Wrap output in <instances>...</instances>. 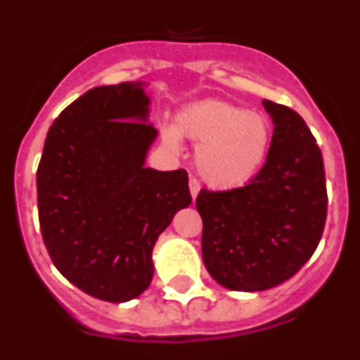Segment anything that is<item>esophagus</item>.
Returning a JSON list of instances; mask_svg holds the SVG:
<instances>
[{"label": "esophagus", "mask_w": 360, "mask_h": 360, "mask_svg": "<svg viewBox=\"0 0 360 360\" xmlns=\"http://www.w3.org/2000/svg\"><path fill=\"white\" fill-rule=\"evenodd\" d=\"M189 191H191V196H193V200H196V196H198V193H200V182L196 180L195 176H189Z\"/></svg>", "instance_id": "34e87169"}]
</instances>
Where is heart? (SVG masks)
I'll return each instance as SVG.
<instances>
[{
  "label": "heart",
  "instance_id": "heart-1",
  "mask_svg": "<svg viewBox=\"0 0 360 360\" xmlns=\"http://www.w3.org/2000/svg\"><path fill=\"white\" fill-rule=\"evenodd\" d=\"M173 149L180 135L198 144L196 169L216 187L241 186L257 173L270 146V122L263 113L225 101H200L184 108L173 126L164 128Z\"/></svg>",
  "mask_w": 360,
  "mask_h": 360
}]
</instances>
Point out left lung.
<instances>
[{
    "mask_svg": "<svg viewBox=\"0 0 360 360\" xmlns=\"http://www.w3.org/2000/svg\"><path fill=\"white\" fill-rule=\"evenodd\" d=\"M274 122L266 162L247 186L200 191L205 269L225 288L259 292L290 279L316 252L326 221L319 146L297 111L263 101Z\"/></svg>",
    "mask_w": 360,
    "mask_h": 360,
    "instance_id": "left-lung-1",
    "label": "left lung"
}]
</instances>
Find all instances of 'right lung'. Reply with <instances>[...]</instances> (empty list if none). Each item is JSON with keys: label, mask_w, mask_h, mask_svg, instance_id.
Instances as JSON below:
<instances>
[{"label": "right lung", "mask_w": 360, "mask_h": 360, "mask_svg": "<svg viewBox=\"0 0 360 360\" xmlns=\"http://www.w3.org/2000/svg\"><path fill=\"white\" fill-rule=\"evenodd\" d=\"M148 113L144 82L97 86L53 120L37 167L41 234L53 265L110 303L149 287L153 247L191 203L186 169L144 165L158 133Z\"/></svg>", "instance_id": "right-lung-1"}]
</instances>
